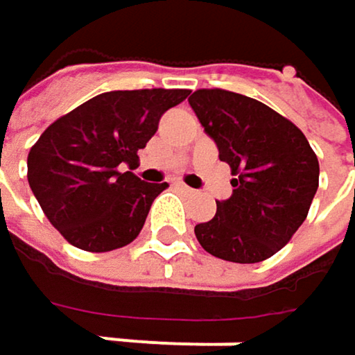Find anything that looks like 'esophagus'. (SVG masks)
<instances>
[{
    "instance_id": "34e87169",
    "label": "esophagus",
    "mask_w": 355,
    "mask_h": 355,
    "mask_svg": "<svg viewBox=\"0 0 355 355\" xmlns=\"http://www.w3.org/2000/svg\"><path fill=\"white\" fill-rule=\"evenodd\" d=\"M177 187L182 191V193H187V195H193L195 193V189H191V187H187L184 182H177Z\"/></svg>"
}]
</instances>
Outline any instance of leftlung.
I'll return each instance as SVG.
<instances>
[{"instance_id": "obj_1", "label": "left lung", "mask_w": 355, "mask_h": 355, "mask_svg": "<svg viewBox=\"0 0 355 355\" xmlns=\"http://www.w3.org/2000/svg\"><path fill=\"white\" fill-rule=\"evenodd\" d=\"M220 160L230 164L232 195L195 226L199 245L232 263L275 254L309 216L319 189V160L304 133L267 105L228 90L189 96Z\"/></svg>"}]
</instances>
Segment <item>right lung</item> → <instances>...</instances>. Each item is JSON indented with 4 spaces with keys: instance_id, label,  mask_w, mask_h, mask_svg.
<instances>
[{
    "instance_id": "add662e5",
    "label": "right lung",
    "mask_w": 355,
    "mask_h": 355,
    "mask_svg": "<svg viewBox=\"0 0 355 355\" xmlns=\"http://www.w3.org/2000/svg\"><path fill=\"white\" fill-rule=\"evenodd\" d=\"M191 90H114L44 129L28 154V184L49 222L82 250L107 252L137 239L168 182L131 173L168 108ZM129 166L123 173L120 168Z\"/></svg>"
}]
</instances>
